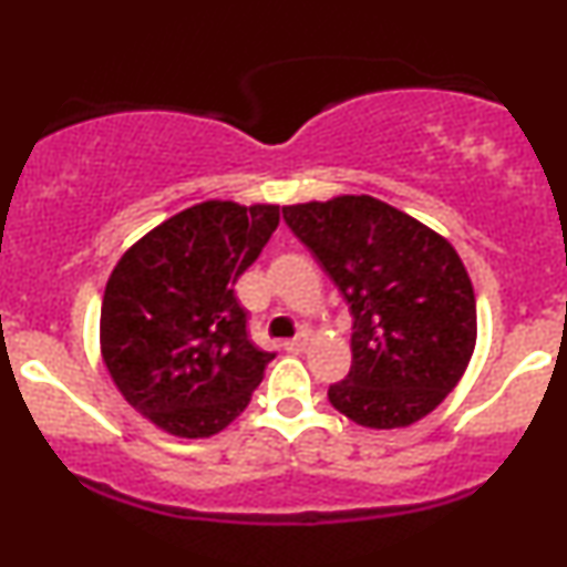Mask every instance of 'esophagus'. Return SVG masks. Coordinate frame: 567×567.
I'll return each instance as SVG.
<instances>
[{
    "instance_id": "34e87169",
    "label": "esophagus",
    "mask_w": 567,
    "mask_h": 567,
    "mask_svg": "<svg viewBox=\"0 0 567 567\" xmlns=\"http://www.w3.org/2000/svg\"><path fill=\"white\" fill-rule=\"evenodd\" d=\"M306 347H309V336L301 333L298 338H292V341L285 343V349L290 351V354H301V351H306Z\"/></svg>"
}]
</instances>
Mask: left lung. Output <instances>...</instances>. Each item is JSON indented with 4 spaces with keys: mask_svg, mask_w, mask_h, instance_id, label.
Wrapping results in <instances>:
<instances>
[{
    "mask_svg": "<svg viewBox=\"0 0 567 567\" xmlns=\"http://www.w3.org/2000/svg\"><path fill=\"white\" fill-rule=\"evenodd\" d=\"M282 218L354 317L351 368L330 383V405L370 429L410 426L432 413L477 341L474 290L453 245L368 194L290 205Z\"/></svg>",
    "mask_w": 567,
    "mask_h": 567,
    "instance_id": "obj_1",
    "label": "left lung"
}]
</instances>
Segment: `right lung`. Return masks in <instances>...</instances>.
Wrapping results in <instances>:
<instances>
[{
  "label": "right lung",
  "mask_w": 567,
  "mask_h": 567,
  "mask_svg": "<svg viewBox=\"0 0 567 567\" xmlns=\"http://www.w3.org/2000/svg\"><path fill=\"white\" fill-rule=\"evenodd\" d=\"M277 224V205L202 202L148 231L109 277L103 362L130 405L175 437L229 426L275 360L250 341L234 285Z\"/></svg>",
  "instance_id": "add662e5"
}]
</instances>
